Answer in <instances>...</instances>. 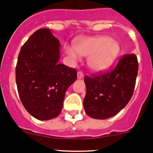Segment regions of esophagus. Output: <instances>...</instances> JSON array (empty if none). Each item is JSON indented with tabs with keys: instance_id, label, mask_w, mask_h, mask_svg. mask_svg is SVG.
<instances>
[{
	"instance_id": "34e87169",
	"label": "esophagus",
	"mask_w": 153,
	"mask_h": 153,
	"mask_svg": "<svg viewBox=\"0 0 153 153\" xmlns=\"http://www.w3.org/2000/svg\"><path fill=\"white\" fill-rule=\"evenodd\" d=\"M77 76H78V79H82V78H84V74L82 71H78V74H77Z\"/></svg>"
}]
</instances>
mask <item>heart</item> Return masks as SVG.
<instances>
[{"instance_id":"obj_1","label":"heart","mask_w":153,"mask_h":153,"mask_svg":"<svg viewBox=\"0 0 153 153\" xmlns=\"http://www.w3.org/2000/svg\"><path fill=\"white\" fill-rule=\"evenodd\" d=\"M65 52L71 59H79L88 56V64L92 70L101 71L111 66L120 53L117 42L108 36H97L78 39L74 46H66Z\"/></svg>"}]
</instances>
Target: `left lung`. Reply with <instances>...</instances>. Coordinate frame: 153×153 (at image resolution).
<instances>
[{
  "label": "left lung",
  "mask_w": 153,
  "mask_h": 153,
  "mask_svg": "<svg viewBox=\"0 0 153 153\" xmlns=\"http://www.w3.org/2000/svg\"><path fill=\"white\" fill-rule=\"evenodd\" d=\"M138 68L136 55L126 54L114 69L85 76L86 114L94 119L105 120L123 109L133 96Z\"/></svg>",
  "instance_id": "8db88e82"
}]
</instances>
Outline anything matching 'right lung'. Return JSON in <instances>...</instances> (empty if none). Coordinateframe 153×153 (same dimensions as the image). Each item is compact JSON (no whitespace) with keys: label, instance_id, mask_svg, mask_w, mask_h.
Masks as SVG:
<instances>
[{"label":"right lung","instance_id":"add662e5","mask_svg":"<svg viewBox=\"0 0 153 153\" xmlns=\"http://www.w3.org/2000/svg\"><path fill=\"white\" fill-rule=\"evenodd\" d=\"M59 40L43 28L30 36L19 53V96L27 112L40 120L59 115L66 90L77 78L76 69L59 63Z\"/></svg>","mask_w":153,"mask_h":153}]
</instances>
